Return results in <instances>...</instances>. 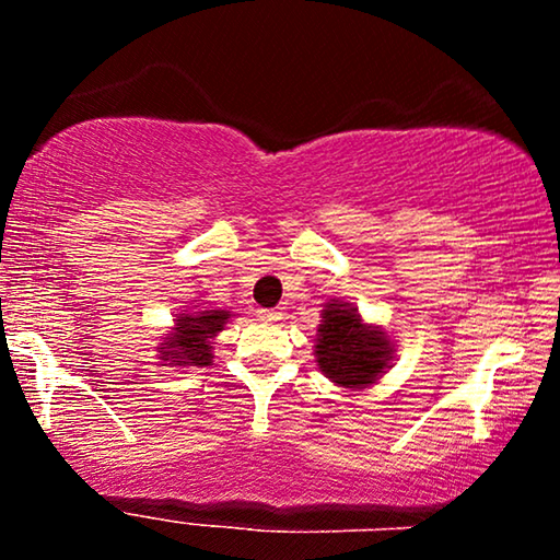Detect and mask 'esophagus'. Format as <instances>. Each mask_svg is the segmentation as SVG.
Here are the masks:
<instances>
[{"instance_id":"obj_1","label":"esophagus","mask_w":560,"mask_h":560,"mask_svg":"<svg viewBox=\"0 0 560 560\" xmlns=\"http://www.w3.org/2000/svg\"><path fill=\"white\" fill-rule=\"evenodd\" d=\"M281 311L279 308H264L259 311V318L264 320V324H277V320H281Z\"/></svg>"}]
</instances>
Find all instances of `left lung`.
I'll use <instances>...</instances> for the list:
<instances>
[{
    "label": "left lung",
    "mask_w": 560,
    "mask_h": 560,
    "mask_svg": "<svg viewBox=\"0 0 560 560\" xmlns=\"http://www.w3.org/2000/svg\"><path fill=\"white\" fill-rule=\"evenodd\" d=\"M320 318L314 348L328 381L348 390H363L390 368V338L383 328L368 326L350 303L330 299Z\"/></svg>",
    "instance_id": "1"
}]
</instances>
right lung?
<instances>
[{
    "label": "right lung",
    "mask_w": 560,
    "mask_h": 560,
    "mask_svg": "<svg viewBox=\"0 0 560 560\" xmlns=\"http://www.w3.org/2000/svg\"><path fill=\"white\" fill-rule=\"evenodd\" d=\"M232 318V311L207 308L195 314H179L175 328L165 334V340L158 346L160 360L170 365H197L205 368L212 363V338L224 330V324Z\"/></svg>",
    "instance_id": "right-lung-1"
}]
</instances>
